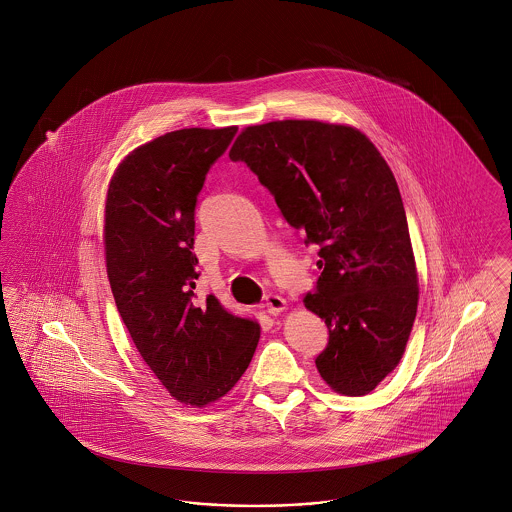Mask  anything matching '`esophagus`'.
<instances>
[{
  "mask_svg": "<svg viewBox=\"0 0 512 512\" xmlns=\"http://www.w3.org/2000/svg\"><path fill=\"white\" fill-rule=\"evenodd\" d=\"M263 307L267 309L268 315L276 317V315H280V313L286 309V299H284V297H280V295L270 293V295H267V299H265V305H263Z\"/></svg>",
  "mask_w": 512,
  "mask_h": 512,
  "instance_id": "1",
  "label": "esophagus"
}]
</instances>
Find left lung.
<instances>
[{
  "label": "left lung",
  "instance_id": "1",
  "mask_svg": "<svg viewBox=\"0 0 512 512\" xmlns=\"http://www.w3.org/2000/svg\"><path fill=\"white\" fill-rule=\"evenodd\" d=\"M318 249L317 290L303 303L328 326L315 359L343 395H366L399 365L413 330L418 278L395 176L363 132L320 121L247 126L230 149Z\"/></svg>",
  "mask_w": 512,
  "mask_h": 512
}]
</instances>
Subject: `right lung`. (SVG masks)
Masks as SVG:
<instances>
[{"mask_svg":"<svg viewBox=\"0 0 512 512\" xmlns=\"http://www.w3.org/2000/svg\"><path fill=\"white\" fill-rule=\"evenodd\" d=\"M236 132L184 128L136 147L105 201V261L119 315L153 374L192 407L236 386L261 336L255 320L194 293L197 195Z\"/></svg>","mask_w":512,"mask_h":512,"instance_id":"1","label":"right lung"}]
</instances>
